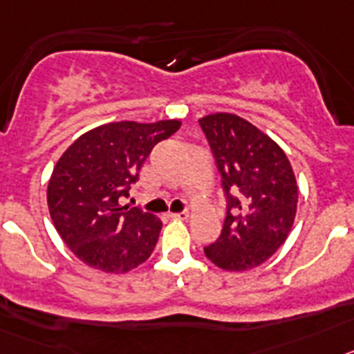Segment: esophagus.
Returning a JSON list of instances; mask_svg holds the SVG:
<instances>
[{
  "label": "esophagus",
  "mask_w": 354,
  "mask_h": 354,
  "mask_svg": "<svg viewBox=\"0 0 354 354\" xmlns=\"http://www.w3.org/2000/svg\"><path fill=\"white\" fill-rule=\"evenodd\" d=\"M171 216L173 218H176V221H187L189 218V212H180V213H171Z\"/></svg>",
  "instance_id": "esophagus-1"
}]
</instances>
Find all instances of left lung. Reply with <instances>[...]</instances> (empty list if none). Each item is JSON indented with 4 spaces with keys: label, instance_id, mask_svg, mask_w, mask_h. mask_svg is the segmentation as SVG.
Masks as SVG:
<instances>
[{
    "label": "left lung",
    "instance_id": "8db88e82",
    "mask_svg": "<svg viewBox=\"0 0 354 354\" xmlns=\"http://www.w3.org/2000/svg\"><path fill=\"white\" fill-rule=\"evenodd\" d=\"M199 125L227 199L221 236L205 254L225 272H247L268 261L291 231L298 205L291 162L270 136L236 114H206Z\"/></svg>",
    "mask_w": 354,
    "mask_h": 354
}]
</instances>
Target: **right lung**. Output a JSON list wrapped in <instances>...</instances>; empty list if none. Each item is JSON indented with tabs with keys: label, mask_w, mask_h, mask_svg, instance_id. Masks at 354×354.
<instances>
[{
	"label": "right lung",
	"mask_w": 354,
	"mask_h": 354,
	"mask_svg": "<svg viewBox=\"0 0 354 354\" xmlns=\"http://www.w3.org/2000/svg\"><path fill=\"white\" fill-rule=\"evenodd\" d=\"M180 120L113 122L75 139L54 165L47 206L66 247L90 268L127 273L157 245L162 221L120 205L157 142L180 129Z\"/></svg>",
	"instance_id": "obj_1"
}]
</instances>
